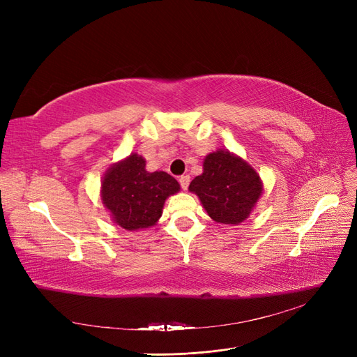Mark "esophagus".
<instances>
[{
  "mask_svg": "<svg viewBox=\"0 0 357 357\" xmlns=\"http://www.w3.org/2000/svg\"><path fill=\"white\" fill-rule=\"evenodd\" d=\"M178 181H180V186H181V189H188V186H189V183H190V177L186 174V176H181V177H178Z\"/></svg>",
  "mask_w": 357,
  "mask_h": 357,
  "instance_id": "esophagus-1",
  "label": "esophagus"
}]
</instances>
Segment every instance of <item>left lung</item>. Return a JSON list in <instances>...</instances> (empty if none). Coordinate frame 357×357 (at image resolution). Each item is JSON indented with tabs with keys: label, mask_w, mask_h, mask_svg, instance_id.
Returning a JSON list of instances; mask_svg holds the SVG:
<instances>
[{
	"label": "left lung",
	"mask_w": 357,
	"mask_h": 357,
	"mask_svg": "<svg viewBox=\"0 0 357 357\" xmlns=\"http://www.w3.org/2000/svg\"><path fill=\"white\" fill-rule=\"evenodd\" d=\"M190 192L218 223L238 225L248 218L262 193L257 172L243 159L225 150L210 153L204 172L190 181Z\"/></svg>",
	"instance_id": "left-lung-1"
}]
</instances>
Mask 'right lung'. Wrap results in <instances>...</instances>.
Returning a JSON list of instances; mask_svg holds the SVG:
<instances>
[{
    "instance_id": "add662e5",
    "label": "right lung",
    "mask_w": 357,
    "mask_h": 357,
    "mask_svg": "<svg viewBox=\"0 0 357 357\" xmlns=\"http://www.w3.org/2000/svg\"><path fill=\"white\" fill-rule=\"evenodd\" d=\"M178 189L174 177L164 171H146V160L134 153L107 171L101 197L117 225L137 231L153 226L165 199Z\"/></svg>"
}]
</instances>
